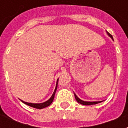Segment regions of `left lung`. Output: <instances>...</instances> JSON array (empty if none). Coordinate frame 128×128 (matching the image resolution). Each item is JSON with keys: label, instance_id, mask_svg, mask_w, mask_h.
Listing matches in <instances>:
<instances>
[{"label": "left lung", "instance_id": "left-lung-1", "mask_svg": "<svg viewBox=\"0 0 128 128\" xmlns=\"http://www.w3.org/2000/svg\"><path fill=\"white\" fill-rule=\"evenodd\" d=\"M108 35V36L110 37L112 40H113V38L112 36V35H110L109 33H108L107 32ZM74 95H75V99H76V101L78 102V103H80V104H82V105H85V106H89V105H94V104H99V103H101L102 102H86V101H83V100H82L80 99L79 97H78L75 93H74Z\"/></svg>", "mask_w": 128, "mask_h": 128}]
</instances>
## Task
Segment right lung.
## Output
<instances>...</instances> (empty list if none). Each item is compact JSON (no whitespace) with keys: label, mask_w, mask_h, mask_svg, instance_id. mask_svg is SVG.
Wrapping results in <instances>:
<instances>
[{"label":"right lung","mask_w":128,"mask_h":128,"mask_svg":"<svg viewBox=\"0 0 128 128\" xmlns=\"http://www.w3.org/2000/svg\"><path fill=\"white\" fill-rule=\"evenodd\" d=\"M58 79L57 82H56V88H55V90H54V92H53L52 96H50V99H48L47 101H46V102H43V103H40V104H33V103H28V102H24V101L21 100V99H20V101L22 102V103H24V104L27 105V106H31V107L37 108V109H42V108H44L47 107V106H50V105L51 104V103L53 102V99H54V96H55V94H56V90H57V88H58Z\"/></svg>","instance_id":"right-lung-1"}]
</instances>
